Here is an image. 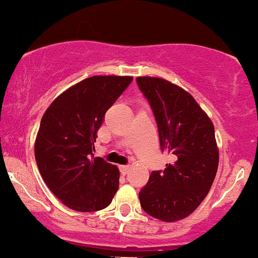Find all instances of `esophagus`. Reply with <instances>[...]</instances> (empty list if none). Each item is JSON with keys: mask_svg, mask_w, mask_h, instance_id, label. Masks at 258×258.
<instances>
[{"mask_svg": "<svg viewBox=\"0 0 258 258\" xmlns=\"http://www.w3.org/2000/svg\"><path fill=\"white\" fill-rule=\"evenodd\" d=\"M119 169H120L121 174H128L130 166H128V164H126V166H119Z\"/></svg>", "mask_w": 258, "mask_h": 258, "instance_id": "esophagus-1", "label": "esophagus"}]
</instances>
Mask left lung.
I'll list each match as a JSON object with an SVG mask.
<instances>
[{"mask_svg":"<svg viewBox=\"0 0 258 258\" xmlns=\"http://www.w3.org/2000/svg\"><path fill=\"white\" fill-rule=\"evenodd\" d=\"M137 84L151 107L162 151L173 155L164 170H153L139 192L147 215L163 222L183 219L198 208L218 168L215 126L189 92L160 78Z\"/></svg>","mask_w":258,"mask_h":258,"instance_id":"obj_1","label":"left lung"}]
</instances>
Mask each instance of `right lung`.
I'll return each mask as SVG.
<instances>
[{
	"label": "right lung",
	"instance_id": "right-lung-1",
	"mask_svg": "<svg viewBox=\"0 0 258 258\" xmlns=\"http://www.w3.org/2000/svg\"><path fill=\"white\" fill-rule=\"evenodd\" d=\"M132 82L115 75L88 78L59 95L43 114L35 143L37 167L51 191L72 210H103L119 187V170L94 157V144L107 109Z\"/></svg>",
	"mask_w": 258,
	"mask_h": 258
}]
</instances>
